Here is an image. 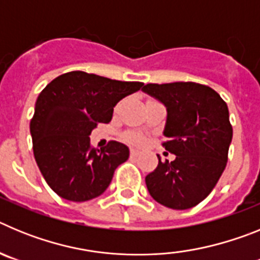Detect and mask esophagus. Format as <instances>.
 <instances>
[{"mask_svg": "<svg viewBox=\"0 0 260 260\" xmlns=\"http://www.w3.org/2000/svg\"><path fill=\"white\" fill-rule=\"evenodd\" d=\"M139 153H141V152H139V151H138V150H132V151H130V155H132L133 157H137V156H139Z\"/></svg>", "mask_w": 260, "mask_h": 260, "instance_id": "34e87169", "label": "esophagus"}]
</instances>
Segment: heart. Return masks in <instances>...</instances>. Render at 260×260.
I'll return each instance as SVG.
<instances>
[{"label":"heart","instance_id":"1","mask_svg":"<svg viewBox=\"0 0 260 260\" xmlns=\"http://www.w3.org/2000/svg\"><path fill=\"white\" fill-rule=\"evenodd\" d=\"M127 141L132 144H135V146H142L144 144V138L142 135L137 134V133H128L127 134Z\"/></svg>","mask_w":260,"mask_h":260}]
</instances>
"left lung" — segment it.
Returning a JSON list of instances; mask_svg holds the SVG:
<instances>
[{"label": "left lung", "instance_id": "left-lung-1", "mask_svg": "<svg viewBox=\"0 0 260 260\" xmlns=\"http://www.w3.org/2000/svg\"><path fill=\"white\" fill-rule=\"evenodd\" d=\"M144 92L167 107L161 143L176 155L147 174L146 185L157 203L173 210H187L208 197L228 161L233 128L226 103L211 87L194 82L148 83Z\"/></svg>", "mask_w": 260, "mask_h": 260}]
</instances>
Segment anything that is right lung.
Instances as JSON below:
<instances>
[{"mask_svg": "<svg viewBox=\"0 0 260 260\" xmlns=\"http://www.w3.org/2000/svg\"><path fill=\"white\" fill-rule=\"evenodd\" d=\"M141 87L142 82L70 71L41 91L29 122L32 148L44 180L61 198L84 202L107 190L128 148L116 141L93 148L89 134L110 122L114 105Z\"/></svg>", "mask_w": 260, "mask_h": 260, "instance_id": "right-lung-1", "label": "right lung"}]
</instances>
